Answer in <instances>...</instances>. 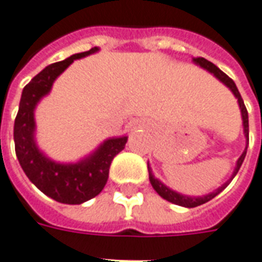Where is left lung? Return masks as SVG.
Segmentation results:
<instances>
[{"label":"left lung","instance_id":"8db88e82","mask_svg":"<svg viewBox=\"0 0 262 262\" xmlns=\"http://www.w3.org/2000/svg\"><path fill=\"white\" fill-rule=\"evenodd\" d=\"M193 62L196 63V64H199L200 68L209 70V72L216 76L217 79H219L220 81H223L224 84L229 87L230 90L233 92V94L237 97V100H238V105H240V108H241V116H243L244 134H246V137L248 138V113H247L244 101H243V98H241V94L240 92H238L237 86H235L234 81L231 80V79H230L229 76L226 75L224 72H222L220 69L217 68L216 64H213V63L209 62V60H206L205 57H193ZM246 154H247V148H246V151L243 152V155L238 158V161H237V166H235V170H234V173H233V176H231V179L237 175V172H238L241 164H243V161H244V158H246ZM148 172H149V182H151L152 187L157 190V193L159 194L161 198H164L165 200H168V202H170V203H175V205H179V206H185V207H196V206L203 205V203H206V202H209V200L213 199L214 196H217V194L220 193L223 189H226V186L230 183V182L224 183L223 186L219 187L216 192H213V193L210 194H206V196H202V198H189V196H183V194L181 193H176V192H173V190H170L169 187L165 186L164 183H161L158 179H155V176L151 173L149 166H148ZM231 179H230V181H231Z\"/></svg>","mask_w":262,"mask_h":262}]
</instances>
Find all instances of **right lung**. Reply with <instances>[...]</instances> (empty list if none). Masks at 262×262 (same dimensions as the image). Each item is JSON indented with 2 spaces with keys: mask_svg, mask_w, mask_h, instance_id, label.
I'll return each mask as SVG.
<instances>
[{
  "mask_svg": "<svg viewBox=\"0 0 262 262\" xmlns=\"http://www.w3.org/2000/svg\"><path fill=\"white\" fill-rule=\"evenodd\" d=\"M98 48L72 55L62 62L52 63L24 87L19 110L14 124L16 158L25 175L46 196L66 205H80L96 198L108 179V170L117 154L124 149L127 137L107 140L93 155L77 164L62 165L48 159L33 141V110L38 101L51 92L57 76L73 60L97 52Z\"/></svg>",
  "mask_w": 262,
  "mask_h": 262,
  "instance_id": "add662e5",
  "label": "right lung"
}]
</instances>
